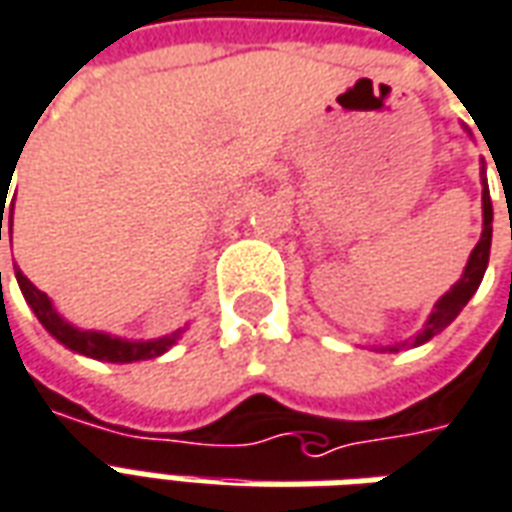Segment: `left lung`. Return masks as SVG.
<instances>
[{
    "label": "left lung",
    "instance_id": "left-lung-1",
    "mask_svg": "<svg viewBox=\"0 0 512 512\" xmlns=\"http://www.w3.org/2000/svg\"><path fill=\"white\" fill-rule=\"evenodd\" d=\"M491 235H493V207H491V194H488V180H485V166H482V235H480V244L474 246V252L468 257L466 271H463V277L449 288V291L443 293L441 299L435 302V310L427 318V324H424V330L418 332L416 341L418 343H427L432 335H438L441 330H446L452 321L457 318V313L468 305V299L477 293L480 288L482 277H485V268H488V257H491ZM402 346L407 343H396V346H385L388 352H399Z\"/></svg>",
    "mask_w": 512,
    "mask_h": 512
}]
</instances>
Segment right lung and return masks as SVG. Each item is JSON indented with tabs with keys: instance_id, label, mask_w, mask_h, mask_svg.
Masks as SVG:
<instances>
[{
	"instance_id": "obj_1",
	"label": "right lung",
	"mask_w": 512,
	"mask_h": 512,
	"mask_svg": "<svg viewBox=\"0 0 512 512\" xmlns=\"http://www.w3.org/2000/svg\"><path fill=\"white\" fill-rule=\"evenodd\" d=\"M2 202H7L5 191H2ZM2 213H5V205H2ZM0 213V241H2V216ZM7 224H10V232H13V207L7 210ZM13 241V238H10ZM16 280H19V288L27 299V305L32 307V313L38 316V321L44 324L49 335H55L57 341L63 343L71 352H80L85 357H94V360H105V363H135V360H149V357L163 355L169 352L171 346L177 343L180 332H171V335H163V338H155V341H127V338H116V335H107V332L96 330H80L69 324L66 318L60 316L55 310V305L49 302V296L44 291H38L19 268H16ZM2 285V274H0Z\"/></svg>"
}]
</instances>
